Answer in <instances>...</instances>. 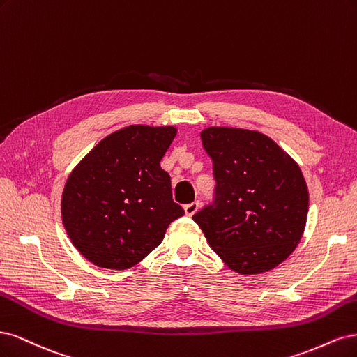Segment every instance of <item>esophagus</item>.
I'll use <instances>...</instances> for the list:
<instances>
[{"label": "esophagus", "mask_w": 357, "mask_h": 357, "mask_svg": "<svg viewBox=\"0 0 357 357\" xmlns=\"http://www.w3.org/2000/svg\"><path fill=\"white\" fill-rule=\"evenodd\" d=\"M183 209H185V213H187L188 216H192L195 212L199 211V202H192V203L187 204Z\"/></svg>", "instance_id": "esophagus-1"}]
</instances>
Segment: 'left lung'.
<instances>
[{
	"label": "left lung",
	"instance_id": "1",
	"mask_svg": "<svg viewBox=\"0 0 357 357\" xmlns=\"http://www.w3.org/2000/svg\"><path fill=\"white\" fill-rule=\"evenodd\" d=\"M200 136L216 187L213 204L192 220L233 271L278 267L300 243L307 222L308 190L300 166L257 130L213 126Z\"/></svg>",
	"mask_w": 357,
	"mask_h": 357
}]
</instances>
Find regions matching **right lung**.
I'll return each instance as SVG.
<instances>
[{"label": "right lung", "mask_w": 357, "mask_h": 357, "mask_svg": "<svg viewBox=\"0 0 357 357\" xmlns=\"http://www.w3.org/2000/svg\"><path fill=\"white\" fill-rule=\"evenodd\" d=\"M175 136L174 126H128L103 137L68 176L62 222L91 264L112 270L136 266L183 215L160 166Z\"/></svg>", "instance_id": "right-lung-1"}]
</instances>
